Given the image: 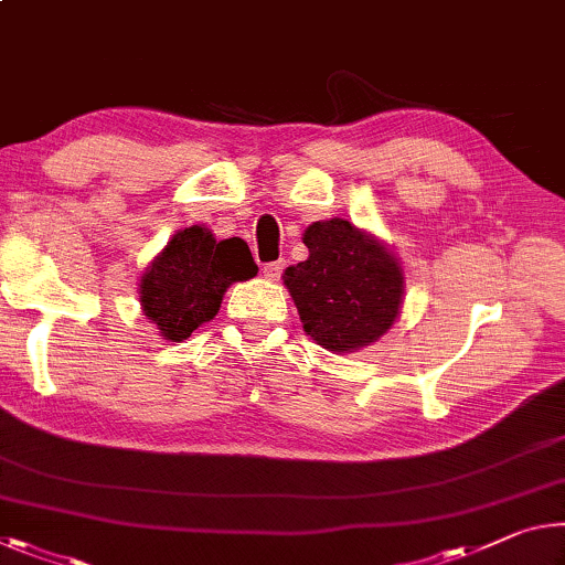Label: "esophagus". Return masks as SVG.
Listing matches in <instances>:
<instances>
[{"label": "esophagus", "instance_id": "1", "mask_svg": "<svg viewBox=\"0 0 565 565\" xmlns=\"http://www.w3.org/2000/svg\"><path fill=\"white\" fill-rule=\"evenodd\" d=\"M284 266H286V262H271V264H264V276L268 281H276L281 276V271H284Z\"/></svg>", "mask_w": 565, "mask_h": 565}]
</instances>
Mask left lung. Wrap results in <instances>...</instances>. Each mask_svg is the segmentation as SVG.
<instances>
[{
  "instance_id": "8db88e82",
  "label": "left lung",
  "mask_w": 565,
  "mask_h": 565,
  "mask_svg": "<svg viewBox=\"0 0 565 565\" xmlns=\"http://www.w3.org/2000/svg\"><path fill=\"white\" fill-rule=\"evenodd\" d=\"M309 258L284 271L303 331L329 352H356L399 317L405 274L397 256L344 218L303 231Z\"/></svg>"
}]
</instances>
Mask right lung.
<instances>
[{
  "label": "right lung",
  "mask_w": 565,
  "mask_h": 565,
  "mask_svg": "<svg viewBox=\"0 0 565 565\" xmlns=\"http://www.w3.org/2000/svg\"><path fill=\"white\" fill-rule=\"evenodd\" d=\"M256 274L258 266L244 238L216 241L203 226L183 228L140 276L142 315L168 342H183L218 315L231 284Z\"/></svg>",
  "instance_id": "add662e5"
}]
</instances>
